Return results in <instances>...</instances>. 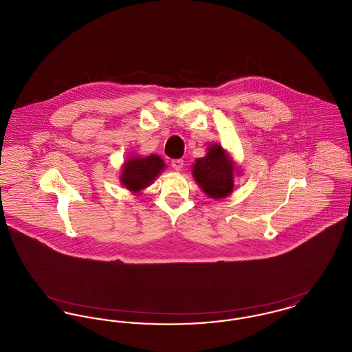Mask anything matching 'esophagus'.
<instances>
[{"mask_svg": "<svg viewBox=\"0 0 352 352\" xmlns=\"http://www.w3.org/2000/svg\"><path fill=\"white\" fill-rule=\"evenodd\" d=\"M171 166H173L174 170H177V171L182 170V168H184V160H173L171 161Z\"/></svg>", "mask_w": 352, "mask_h": 352, "instance_id": "obj_1", "label": "esophagus"}]
</instances>
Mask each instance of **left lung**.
<instances>
[{
    "label": "left lung",
    "instance_id": "8db88e82",
    "mask_svg": "<svg viewBox=\"0 0 352 352\" xmlns=\"http://www.w3.org/2000/svg\"><path fill=\"white\" fill-rule=\"evenodd\" d=\"M234 168L226 151L219 145H212L206 157L197 160L192 174L208 197L221 199L230 195L234 188Z\"/></svg>",
    "mask_w": 352,
    "mask_h": 352
}]
</instances>
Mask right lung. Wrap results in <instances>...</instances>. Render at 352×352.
<instances>
[{
  "mask_svg": "<svg viewBox=\"0 0 352 352\" xmlns=\"http://www.w3.org/2000/svg\"><path fill=\"white\" fill-rule=\"evenodd\" d=\"M164 168L165 165L160 155L153 154L145 158L134 157L124 165L121 182L128 190L137 192L149 186Z\"/></svg>",
  "mask_w": 352,
  "mask_h": 352,
  "instance_id": "1",
  "label": "right lung"
}]
</instances>
